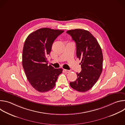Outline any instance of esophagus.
I'll return each mask as SVG.
<instances>
[{
  "label": "esophagus",
  "instance_id": "34e87169",
  "mask_svg": "<svg viewBox=\"0 0 125 125\" xmlns=\"http://www.w3.org/2000/svg\"><path fill=\"white\" fill-rule=\"evenodd\" d=\"M64 70L65 71V72H66V73H69V72H70V70H66V69H64Z\"/></svg>",
  "mask_w": 125,
  "mask_h": 125
}]
</instances>
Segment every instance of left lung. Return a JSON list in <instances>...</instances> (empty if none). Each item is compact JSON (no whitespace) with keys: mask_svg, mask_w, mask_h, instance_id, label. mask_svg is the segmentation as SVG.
<instances>
[{"mask_svg":"<svg viewBox=\"0 0 125 125\" xmlns=\"http://www.w3.org/2000/svg\"><path fill=\"white\" fill-rule=\"evenodd\" d=\"M67 33L76 42L77 57L82 60L81 72L77 73L78 78L70 85L78 92H85L93 87L102 73V50L96 39L88 31L78 29L69 30Z\"/></svg>","mask_w":125,"mask_h":125,"instance_id":"1","label":"left lung"}]
</instances>
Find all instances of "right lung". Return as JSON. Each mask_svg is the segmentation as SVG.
Returning <instances> with one entry per match:
<instances>
[{
  "label": "right lung",
  "mask_w": 125,
  "mask_h": 125,
  "mask_svg": "<svg viewBox=\"0 0 125 125\" xmlns=\"http://www.w3.org/2000/svg\"><path fill=\"white\" fill-rule=\"evenodd\" d=\"M63 32V30L42 28L30 33L25 42L23 67L28 81L39 92L51 90L62 73V69H55L47 65V57L53 42Z\"/></svg>",
  "instance_id": "1"
}]
</instances>
